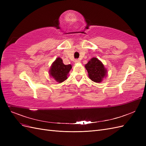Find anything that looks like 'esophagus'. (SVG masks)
Returning a JSON list of instances; mask_svg holds the SVG:
<instances>
[{
  "instance_id": "obj_1",
  "label": "esophagus",
  "mask_w": 146,
  "mask_h": 146,
  "mask_svg": "<svg viewBox=\"0 0 146 146\" xmlns=\"http://www.w3.org/2000/svg\"><path fill=\"white\" fill-rule=\"evenodd\" d=\"M75 63H80V60H79V59H76V60H75Z\"/></svg>"
}]
</instances>
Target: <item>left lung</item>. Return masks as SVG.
Segmentation results:
<instances>
[{
    "instance_id": "left-lung-1",
    "label": "left lung",
    "mask_w": 146,
    "mask_h": 146,
    "mask_svg": "<svg viewBox=\"0 0 146 146\" xmlns=\"http://www.w3.org/2000/svg\"><path fill=\"white\" fill-rule=\"evenodd\" d=\"M85 67L89 78L94 82L100 83L107 75V70L104 65L97 58H91L85 64Z\"/></svg>"
}]
</instances>
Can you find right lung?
Returning a JSON list of instances; mask_svg holds the SVG:
<instances>
[{"mask_svg":"<svg viewBox=\"0 0 146 146\" xmlns=\"http://www.w3.org/2000/svg\"><path fill=\"white\" fill-rule=\"evenodd\" d=\"M71 68V64L65 65L63 63V60L58 57L52 64L49 70L50 76L57 82L61 83L68 78V75Z\"/></svg>","mask_w":146,"mask_h":146,"instance_id":"1","label":"right lung"}]
</instances>
